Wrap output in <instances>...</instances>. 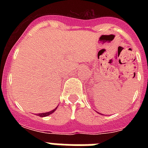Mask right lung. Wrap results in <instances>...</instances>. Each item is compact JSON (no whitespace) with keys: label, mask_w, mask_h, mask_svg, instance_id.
<instances>
[{"label":"right lung","mask_w":148,"mask_h":148,"mask_svg":"<svg viewBox=\"0 0 148 148\" xmlns=\"http://www.w3.org/2000/svg\"><path fill=\"white\" fill-rule=\"evenodd\" d=\"M57 108H58V107H57ZM57 108H54V109L51 110V111H49V112L41 113V114H38V116H39V117H47V116H48V115L51 114L52 113L54 112V111H55V110H56V109H57Z\"/></svg>","instance_id":"1"}]
</instances>
